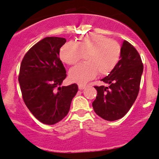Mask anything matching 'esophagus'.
Returning <instances> with one entry per match:
<instances>
[{
    "label": "esophagus",
    "mask_w": 159,
    "mask_h": 159,
    "mask_svg": "<svg viewBox=\"0 0 159 159\" xmlns=\"http://www.w3.org/2000/svg\"><path fill=\"white\" fill-rule=\"evenodd\" d=\"M85 85H83V84H78V89H79L80 90H83L84 89H85Z\"/></svg>",
    "instance_id": "esophagus-1"
}]
</instances>
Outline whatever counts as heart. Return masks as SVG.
<instances>
[{
	"label": "heart",
	"instance_id": "b5f03b06",
	"mask_svg": "<svg viewBox=\"0 0 159 159\" xmlns=\"http://www.w3.org/2000/svg\"><path fill=\"white\" fill-rule=\"evenodd\" d=\"M121 53L120 44L101 35H86L77 43L67 42L60 50V57L65 64L73 65L83 56L85 63L71 68L69 71L70 81L85 84L94 78L97 73L107 75L119 62Z\"/></svg>",
	"mask_w": 159,
	"mask_h": 159
}]
</instances>
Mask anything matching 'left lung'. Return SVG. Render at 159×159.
<instances>
[{"label": "left lung", "mask_w": 159, "mask_h": 159, "mask_svg": "<svg viewBox=\"0 0 159 159\" xmlns=\"http://www.w3.org/2000/svg\"><path fill=\"white\" fill-rule=\"evenodd\" d=\"M120 60L113 70L101 79L107 86H94L97 91L92 106L97 115L106 120H118L127 113L139 90L143 65L134 46L123 41Z\"/></svg>", "instance_id": "1"}]
</instances>
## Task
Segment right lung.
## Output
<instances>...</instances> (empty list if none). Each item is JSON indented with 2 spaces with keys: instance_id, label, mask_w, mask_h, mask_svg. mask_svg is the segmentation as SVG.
Segmentation results:
<instances>
[{
  "instance_id": "1",
  "label": "right lung",
  "mask_w": 159,
  "mask_h": 159,
  "mask_svg": "<svg viewBox=\"0 0 159 159\" xmlns=\"http://www.w3.org/2000/svg\"><path fill=\"white\" fill-rule=\"evenodd\" d=\"M64 38L46 37L25 55L20 66L19 83L23 100L39 121L52 125L68 113L78 87L75 84L61 86L66 70L60 59Z\"/></svg>"
}]
</instances>
